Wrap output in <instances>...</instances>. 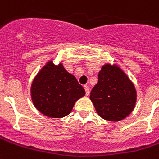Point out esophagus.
<instances>
[{
	"mask_svg": "<svg viewBox=\"0 0 159 159\" xmlns=\"http://www.w3.org/2000/svg\"><path fill=\"white\" fill-rule=\"evenodd\" d=\"M84 89H85V92H86V95L87 96L89 95V87L87 86V85H85Z\"/></svg>",
	"mask_w": 159,
	"mask_h": 159,
	"instance_id": "1",
	"label": "esophagus"
}]
</instances>
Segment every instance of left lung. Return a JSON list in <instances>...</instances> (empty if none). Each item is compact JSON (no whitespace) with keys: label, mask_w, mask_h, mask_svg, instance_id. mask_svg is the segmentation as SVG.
Masks as SVG:
<instances>
[{"label":"left lung","mask_w":159,"mask_h":159,"mask_svg":"<svg viewBox=\"0 0 159 159\" xmlns=\"http://www.w3.org/2000/svg\"><path fill=\"white\" fill-rule=\"evenodd\" d=\"M90 99L98 114L103 119L119 122L129 116L135 107V86L117 64L102 66L98 83L91 91Z\"/></svg>","instance_id":"left-lung-1"}]
</instances>
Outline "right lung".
Instances as JSON below:
<instances>
[{
	"label": "right lung",
	"instance_id": "right-lung-1",
	"mask_svg": "<svg viewBox=\"0 0 159 159\" xmlns=\"http://www.w3.org/2000/svg\"><path fill=\"white\" fill-rule=\"evenodd\" d=\"M84 88L77 78L50 60L34 77L31 86V98L41 113L52 118H61L71 112L75 102L84 97Z\"/></svg>",
	"mask_w": 159,
	"mask_h": 159
}]
</instances>
